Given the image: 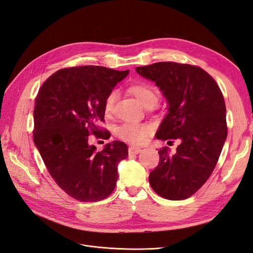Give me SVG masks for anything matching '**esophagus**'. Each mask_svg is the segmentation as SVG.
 I'll return each instance as SVG.
<instances>
[{
    "label": "esophagus",
    "mask_w": 253,
    "mask_h": 253,
    "mask_svg": "<svg viewBox=\"0 0 253 253\" xmlns=\"http://www.w3.org/2000/svg\"><path fill=\"white\" fill-rule=\"evenodd\" d=\"M141 151L142 149L140 147H134V146H131V147L128 148L129 154H138Z\"/></svg>",
    "instance_id": "obj_1"
}]
</instances>
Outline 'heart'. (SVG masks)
I'll use <instances>...</instances> for the list:
<instances>
[{
    "label": "heart",
    "instance_id": "obj_1",
    "mask_svg": "<svg viewBox=\"0 0 253 253\" xmlns=\"http://www.w3.org/2000/svg\"><path fill=\"white\" fill-rule=\"evenodd\" d=\"M129 91L131 92L138 100L144 107L152 108L159 101L160 91L157 87L150 84L138 82L129 87ZM117 91H111L106 96L104 102V110L106 115H110L115 108V103L117 100ZM152 132V127L148 124H138L125 122L116 128V134L122 140L131 144H142L147 140Z\"/></svg>",
    "mask_w": 253,
    "mask_h": 253
}]
</instances>
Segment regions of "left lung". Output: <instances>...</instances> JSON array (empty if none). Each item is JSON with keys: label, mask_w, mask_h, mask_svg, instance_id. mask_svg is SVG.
<instances>
[{"label": "left lung", "mask_w": 253, "mask_h": 253, "mask_svg": "<svg viewBox=\"0 0 253 253\" xmlns=\"http://www.w3.org/2000/svg\"><path fill=\"white\" fill-rule=\"evenodd\" d=\"M135 70L156 83L168 103L156 137L180 141L175 153L168 147L159 151L160 163L150 172L149 183L162 198L188 199L212 173L226 141L221 89L205 70L189 64L159 62Z\"/></svg>", "instance_id": "1"}]
</instances>
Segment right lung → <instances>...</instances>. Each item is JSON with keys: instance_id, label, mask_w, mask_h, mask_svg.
Wrapping results in <instances>:
<instances>
[{"instance_id": "1", "label": "right lung", "mask_w": 253, "mask_h": 253, "mask_svg": "<svg viewBox=\"0 0 253 253\" xmlns=\"http://www.w3.org/2000/svg\"><path fill=\"white\" fill-rule=\"evenodd\" d=\"M129 70L102 66L64 68L40 88L34 110V142L54 182L80 202L104 200L116 188L118 164L127 145L113 141L96 151L89 134L107 138L99 127L104 102Z\"/></svg>"}]
</instances>
